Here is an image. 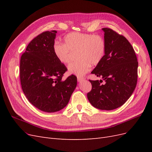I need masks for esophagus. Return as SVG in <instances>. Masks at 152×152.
I'll return each instance as SVG.
<instances>
[{"mask_svg": "<svg viewBox=\"0 0 152 152\" xmlns=\"http://www.w3.org/2000/svg\"><path fill=\"white\" fill-rule=\"evenodd\" d=\"M85 79L84 77H77V80L79 82H80L82 81H83Z\"/></svg>", "mask_w": 152, "mask_h": 152, "instance_id": "34e87169", "label": "esophagus"}]
</instances>
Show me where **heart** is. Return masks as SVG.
Here are the masks:
<instances>
[{"label":"heart","instance_id":"b5f03b06","mask_svg":"<svg viewBox=\"0 0 152 152\" xmlns=\"http://www.w3.org/2000/svg\"><path fill=\"white\" fill-rule=\"evenodd\" d=\"M105 49V41L101 35L72 32L63 38V44L54 43L53 53L58 61L65 65L70 61L69 53H76L78 61L68 66V72L82 76L89 70L91 65H97L102 61Z\"/></svg>","mask_w":152,"mask_h":152}]
</instances>
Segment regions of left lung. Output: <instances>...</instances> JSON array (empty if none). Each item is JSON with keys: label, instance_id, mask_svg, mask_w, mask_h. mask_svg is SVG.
Instances as JSON below:
<instances>
[{"label": "left lung", "instance_id": "8db88e82", "mask_svg": "<svg viewBox=\"0 0 152 152\" xmlns=\"http://www.w3.org/2000/svg\"><path fill=\"white\" fill-rule=\"evenodd\" d=\"M106 49L104 57L92 74L102 80H89L92 89L87 93L94 107L112 110L121 107L131 97L137 84L138 62L134 50L124 36L104 28Z\"/></svg>", "mask_w": 152, "mask_h": 152}]
</instances>
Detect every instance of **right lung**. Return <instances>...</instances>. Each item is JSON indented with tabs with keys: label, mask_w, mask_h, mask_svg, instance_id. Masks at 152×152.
Listing matches in <instances>:
<instances>
[{
	"label": "right lung",
	"mask_w": 152,
	"mask_h": 152,
	"mask_svg": "<svg viewBox=\"0 0 152 152\" xmlns=\"http://www.w3.org/2000/svg\"><path fill=\"white\" fill-rule=\"evenodd\" d=\"M57 31H45L32 40L20 59V80L23 91L29 102L45 112L65 108L77 84L72 75L65 80L67 70L53 53Z\"/></svg>",
	"instance_id": "obj_1"
}]
</instances>
